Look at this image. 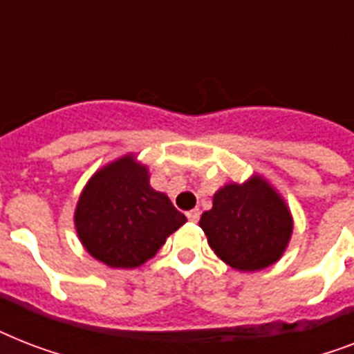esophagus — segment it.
I'll return each mask as SVG.
<instances>
[{"instance_id":"1","label":"esophagus","mask_w":354,"mask_h":354,"mask_svg":"<svg viewBox=\"0 0 354 354\" xmlns=\"http://www.w3.org/2000/svg\"><path fill=\"white\" fill-rule=\"evenodd\" d=\"M187 218L191 222H198L200 221V211L198 209H193L187 213Z\"/></svg>"}]
</instances>
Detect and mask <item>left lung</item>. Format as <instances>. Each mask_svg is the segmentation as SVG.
<instances>
[{
  "label": "left lung",
  "instance_id": "left-lung-1",
  "mask_svg": "<svg viewBox=\"0 0 354 354\" xmlns=\"http://www.w3.org/2000/svg\"><path fill=\"white\" fill-rule=\"evenodd\" d=\"M200 227L224 263L255 272L283 255L292 235V216L279 194L255 176L221 189L213 196V209L200 218Z\"/></svg>",
  "mask_w": 354,
  "mask_h": 354
}]
</instances>
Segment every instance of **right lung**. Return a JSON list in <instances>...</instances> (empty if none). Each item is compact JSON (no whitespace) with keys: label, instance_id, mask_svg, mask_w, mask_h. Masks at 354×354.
I'll list each match as a JSON object with an SVG mask.
<instances>
[{"label":"right lung","instance_id":"right-lung-1","mask_svg":"<svg viewBox=\"0 0 354 354\" xmlns=\"http://www.w3.org/2000/svg\"><path fill=\"white\" fill-rule=\"evenodd\" d=\"M187 222L169 196L149 185L147 167L124 156L91 178L80 194L75 226L80 242L112 268H136Z\"/></svg>","mask_w":354,"mask_h":354}]
</instances>
